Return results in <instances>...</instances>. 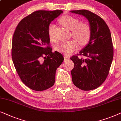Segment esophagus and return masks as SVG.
Here are the masks:
<instances>
[{"label": "esophagus", "mask_w": 121, "mask_h": 121, "mask_svg": "<svg viewBox=\"0 0 121 121\" xmlns=\"http://www.w3.org/2000/svg\"><path fill=\"white\" fill-rule=\"evenodd\" d=\"M64 59H65V60L70 59V57H69V56H66V55H64Z\"/></svg>", "instance_id": "1"}]
</instances>
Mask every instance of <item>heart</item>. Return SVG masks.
<instances>
[{
	"label": "heart",
	"instance_id": "b5f03b06",
	"mask_svg": "<svg viewBox=\"0 0 121 121\" xmlns=\"http://www.w3.org/2000/svg\"><path fill=\"white\" fill-rule=\"evenodd\" d=\"M60 22L64 26L72 30V35L78 40L81 45H85L89 41L91 36V30L90 26L85 23H80V21L71 15H65L60 19ZM55 25L51 24L48 28V34L51 40L54 39V31ZM79 48L78 42L72 39L69 41H62L56 46V50L59 52L66 54H70Z\"/></svg>",
	"mask_w": 121,
	"mask_h": 121
}]
</instances>
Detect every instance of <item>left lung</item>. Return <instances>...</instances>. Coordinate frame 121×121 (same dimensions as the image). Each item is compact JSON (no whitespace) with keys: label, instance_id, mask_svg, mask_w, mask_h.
<instances>
[{"label":"left lung","instance_id":"obj_1","mask_svg":"<svg viewBox=\"0 0 121 121\" xmlns=\"http://www.w3.org/2000/svg\"><path fill=\"white\" fill-rule=\"evenodd\" d=\"M71 13L85 17L91 30V38L78 55L85 59L73 56L72 80L77 87L84 91L96 89L105 81L109 73L113 57L112 38L105 22L87 10H71Z\"/></svg>","mask_w":121,"mask_h":121}]
</instances>
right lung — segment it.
Listing matches in <instances>:
<instances>
[{
	"instance_id": "obj_1",
	"label": "right lung",
	"mask_w": 121,
	"mask_h": 121,
	"mask_svg": "<svg viewBox=\"0 0 121 121\" xmlns=\"http://www.w3.org/2000/svg\"><path fill=\"white\" fill-rule=\"evenodd\" d=\"M62 13L60 10L36 11L22 19L14 32L12 49L14 66L22 82L35 91H44L54 85L56 69L64 61L61 54L52 52L48 46L49 26Z\"/></svg>"
}]
</instances>
